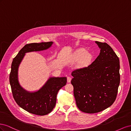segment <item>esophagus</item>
Wrapping results in <instances>:
<instances>
[{"label":"esophagus","mask_w":131,"mask_h":131,"mask_svg":"<svg viewBox=\"0 0 131 131\" xmlns=\"http://www.w3.org/2000/svg\"><path fill=\"white\" fill-rule=\"evenodd\" d=\"M71 80H72V78L69 77H67V82H71Z\"/></svg>","instance_id":"1"}]
</instances>
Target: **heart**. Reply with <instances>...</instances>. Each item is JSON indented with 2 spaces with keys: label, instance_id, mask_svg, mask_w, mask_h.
<instances>
[{
  "label": "heart",
  "instance_id": "obj_1",
  "mask_svg": "<svg viewBox=\"0 0 131 131\" xmlns=\"http://www.w3.org/2000/svg\"><path fill=\"white\" fill-rule=\"evenodd\" d=\"M91 54L88 52L84 49L77 50L72 56V61L73 62L80 60V64L81 66L86 65L90 61Z\"/></svg>",
  "mask_w": 131,
  "mask_h": 131
}]
</instances>
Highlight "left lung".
I'll return each instance as SVG.
<instances>
[{
  "instance_id": "1",
  "label": "left lung",
  "mask_w": 131,
  "mask_h": 131,
  "mask_svg": "<svg viewBox=\"0 0 131 131\" xmlns=\"http://www.w3.org/2000/svg\"><path fill=\"white\" fill-rule=\"evenodd\" d=\"M95 42L101 49L100 54L88 67L74 70L71 81L78 108L90 114L113 104L120 81L118 57L106 43Z\"/></svg>"
}]
</instances>
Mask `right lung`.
Here are the masks:
<instances>
[{
	"label": "right lung",
	"mask_w": 131,
	"mask_h": 131,
	"mask_svg": "<svg viewBox=\"0 0 131 131\" xmlns=\"http://www.w3.org/2000/svg\"><path fill=\"white\" fill-rule=\"evenodd\" d=\"M53 43L50 41L27 44L19 51L11 64L9 80L15 101L22 109L37 115H45L53 110L58 91L66 85L67 77H50L40 89L30 92L19 84L18 68L26 53L46 50Z\"/></svg>",
	"instance_id": "1"
}]
</instances>
